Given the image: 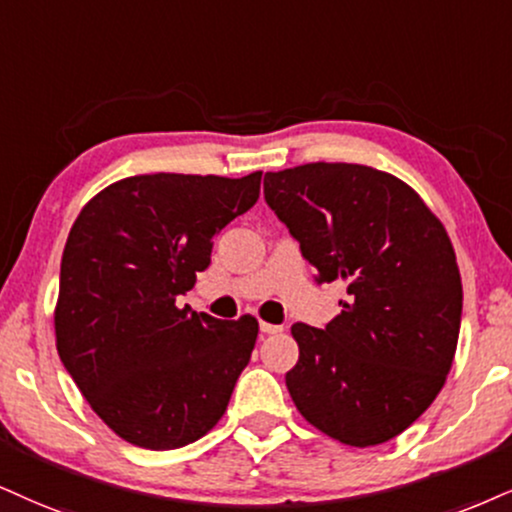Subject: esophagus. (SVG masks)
<instances>
[{
  "label": "esophagus",
  "mask_w": 512,
  "mask_h": 512,
  "mask_svg": "<svg viewBox=\"0 0 512 512\" xmlns=\"http://www.w3.org/2000/svg\"><path fill=\"white\" fill-rule=\"evenodd\" d=\"M258 327H261L263 334H277V332H282V325H273V323H261Z\"/></svg>",
  "instance_id": "34e87169"
}]
</instances>
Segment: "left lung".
<instances>
[{
    "mask_svg": "<svg viewBox=\"0 0 512 512\" xmlns=\"http://www.w3.org/2000/svg\"><path fill=\"white\" fill-rule=\"evenodd\" d=\"M263 194L315 282H346L337 318L292 325L296 408L342 444L394 439L437 399L456 353L463 285L444 225L406 182L358 163L266 173Z\"/></svg>",
    "mask_w": 512,
    "mask_h": 512,
    "instance_id": "obj_1",
    "label": "left lung"
}]
</instances>
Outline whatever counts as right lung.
Returning a JSON list of instances; mask_svg holds the SVG:
<instances>
[{
    "mask_svg": "<svg viewBox=\"0 0 512 512\" xmlns=\"http://www.w3.org/2000/svg\"><path fill=\"white\" fill-rule=\"evenodd\" d=\"M258 192L261 173L135 175L99 192L73 223L56 349L94 413L130 444L180 449L223 418L254 351L256 318L218 320L175 299Z\"/></svg>",
    "mask_w": 512,
    "mask_h": 512,
    "instance_id": "right-lung-1",
    "label": "right lung"
}]
</instances>
